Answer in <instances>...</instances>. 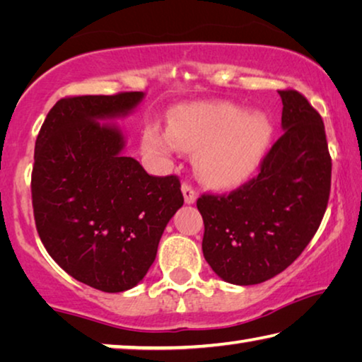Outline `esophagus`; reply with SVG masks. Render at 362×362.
Returning <instances> with one entry per match:
<instances>
[{"mask_svg":"<svg viewBox=\"0 0 362 362\" xmlns=\"http://www.w3.org/2000/svg\"><path fill=\"white\" fill-rule=\"evenodd\" d=\"M182 193H183V199H185L187 204H193V203H196V199H198V193H196L194 188L187 182L182 185Z\"/></svg>","mask_w":362,"mask_h":362,"instance_id":"1","label":"esophagus"}]
</instances>
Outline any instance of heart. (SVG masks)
I'll list each match as a JSON object with an SVG mask.
<instances>
[{
    "mask_svg": "<svg viewBox=\"0 0 362 362\" xmlns=\"http://www.w3.org/2000/svg\"><path fill=\"white\" fill-rule=\"evenodd\" d=\"M273 136V126L262 112H250L230 102H203L180 107L170 115L169 129L145 131L146 148L170 155L177 146L194 151L196 173L216 187L241 183L259 166Z\"/></svg>",
    "mask_w": 362,
    "mask_h": 362,
    "instance_id": "heart-1",
    "label": "heart"
}]
</instances>
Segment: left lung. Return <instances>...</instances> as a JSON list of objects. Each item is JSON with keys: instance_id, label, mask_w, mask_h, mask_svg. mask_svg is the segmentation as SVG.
I'll return each mask as SVG.
<instances>
[{"instance_id": "left-lung-1", "label": "left lung", "mask_w": 362, "mask_h": 362, "mask_svg": "<svg viewBox=\"0 0 362 362\" xmlns=\"http://www.w3.org/2000/svg\"><path fill=\"white\" fill-rule=\"evenodd\" d=\"M284 134L260 173L228 194H203V254L217 276L252 286L272 279L308 246L326 212L332 161L321 115L297 90H278Z\"/></svg>"}]
</instances>
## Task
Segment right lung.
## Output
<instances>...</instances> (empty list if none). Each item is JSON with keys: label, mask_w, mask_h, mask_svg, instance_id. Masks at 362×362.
Here are the masks:
<instances>
[{"label": "right lung", "mask_w": 362, "mask_h": 362, "mask_svg": "<svg viewBox=\"0 0 362 362\" xmlns=\"http://www.w3.org/2000/svg\"><path fill=\"white\" fill-rule=\"evenodd\" d=\"M144 93L60 99L35 144L32 199L47 254L70 276L103 292L132 289L156 259L163 231L183 204L175 175L153 177L122 155L112 122Z\"/></svg>", "instance_id": "1"}]
</instances>
